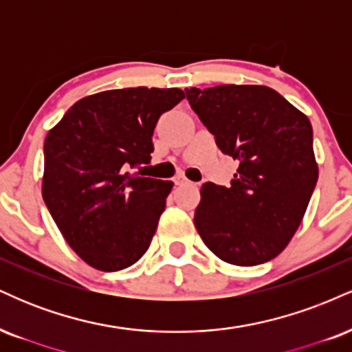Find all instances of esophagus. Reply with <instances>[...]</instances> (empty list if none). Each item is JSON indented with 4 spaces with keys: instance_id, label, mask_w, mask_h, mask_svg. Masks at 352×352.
Instances as JSON below:
<instances>
[{
    "instance_id": "34e87169",
    "label": "esophagus",
    "mask_w": 352,
    "mask_h": 352,
    "mask_svg": "<svg viewBox=\"0 0 352 352\" xmlns=\"http://www.w3.org/2000/svg\"><path fill=\"white\" fill-rule=\"evenodd\" d=\"M187 184H190V182L185 179V177H182V175L175 177V185H187Z\"/></svg>"
}]
</instances>
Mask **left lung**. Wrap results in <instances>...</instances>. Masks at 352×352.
Wrapping results in <instances>:
<instances>
[{
  "label": "left lung",
  "instance_id": "obj_1",
  "mask_svg": "<svg viewBox=\"0 0 352 352\" xmlns=\"http://www.w3.org/2000/svg\"><path fill=\"white\" fill-rule=\"evenodd\" d=\"M221 152L240 160L230 187L204 184L195 227L220 260L278 256L300 227L318 182L309 119L266 86L185 89Z\"/></svg>",
  "mask_w": 352,
  "mask_h": 352
}]
</instances>
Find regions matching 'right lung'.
<instances>
[{"instance_id": "right-lung-1", "label": "right lung", "mask_w": 352, "mask_h": 352, "mask_svg": "<svg viewBox=\"0 0 352 352\" xmlns=\"http://www.w3.org/2000/svg\"><path fill=\"white\" fill-rule=\"evenodd\" d=\"M184 98L177 87L98 92L78 100L47 132L44 204L92 268L119 272L151 246L173 182L132 168L151 162L157 120Z\"/></svg>"}]
</instances>
